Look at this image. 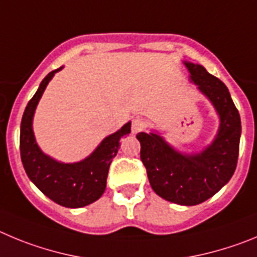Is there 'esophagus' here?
Segmentation results:
<instances>
[{"mask_svg": "<svg viewBox=\"0 0 257 257\" xmlns=\"http://www.w3.org/2000/svg\"><path fill=\"white\" fill-rule=\"evenodd\" d=\"M145 126H146L145 120L140 119V117H136V119H133V121H132V133L137 134L138 132L143 131Z\"/></svg>", "mask_w": 257, "mask_h": 257, "instance_id": "34e87169", "label": "esophagus"}]
</instances>
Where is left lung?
I'll use <instances>...</instances> for the list:
<instances>
[{
	"mask_svg": "<svg viewBox=\"0 0 257 257\" xmlns=\"http://www.w3.org/2000/svg\"><path fill=\"white\" fill-rule=\"evenodd\" d=\"M191 79L209 97L220 116V128L214 142L201 154L175 151L160 136L141 132V160L150 184L157 195L170 202L193 206L212 197L225 186L237 168L241 117L226 85L203 66L186 62Z\"/></svg>",
	"mask_w": 257,
	"mask_h": 257,
	"instance_id": "8db88e82",
	"label": "left lung"
}]
</instances>
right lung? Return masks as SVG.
<instances>
[{
	"mask_svg": "<svg viewBox=\"0 0 257 257\" xmlns=\"http://www.w3.org/2000/svg\"><path fill=\"white\" fill-rule=\"evenodd\" d=\"M60 69L47 74L25 107L20 125V156L25 173L43 195L61 206L77 209L102 196L110 164L120 149V138L131 133V123L106 137L96 151L80 163L62 164L46 156L34 140L32 120L48 82Z\"/></svg>",
	"mask_w": 257,
	"mask_h": 257,
	"instance_id": "right-lung-1",
	"label": "right lung"
}]
</instances>
